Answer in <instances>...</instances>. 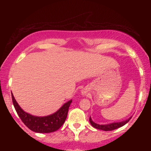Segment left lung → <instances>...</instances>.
<instances>
[{
  "label": "left lung",
  "instance_id": "1",
  "mask_svg": "<svg viewBox=\"0 0 151 151\" xmlns=\"http://www.w3.org/2000/svg\"><path fill=\"white\" fill-rule=\"evenodd\" d=\"M132 118V117L129 118V119H126V121H121V122H117V123H109V124H104V125H100V124H97V123H94L93 121H92L91 118L90 117L89 118V121L91 124L93 126L94 128L97 129H100V130H103V131H112V130H115V129H118V128L121 127V126H124L125 124H126L130 119Z\"/></svg>",
  "mask_w": 151,
  "mask_h": 151
}]
</instances>
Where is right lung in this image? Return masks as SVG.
I'll list each match as a JSON object with an SVG mask.
<instances>
[{
    "mask_svg": "<svg viewBox=\"0 0 151 151\" xmlns=\"http://www.w3.org/2000/svg\"><path fill=\"white\" fill-rule=\"evenodd\" d=\"M12 98L15 110L24 124L29 129L37 133H50L60 129L66 121L68 107L72 101V100L67 101L57 112L52 115L38 117L25 112L17 104L12 93Z\"/></svg>",
    "mask_w": 151,
    "mask_h": 151,
    "instance_id": "right-lung-1",
    "label": "right lung"
}]
</instances>
